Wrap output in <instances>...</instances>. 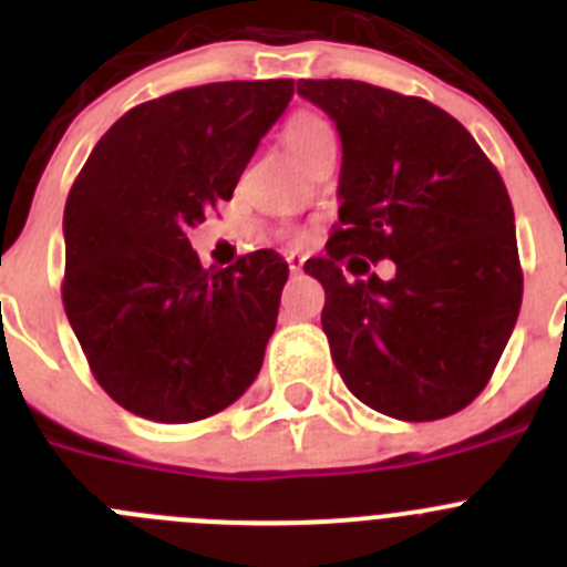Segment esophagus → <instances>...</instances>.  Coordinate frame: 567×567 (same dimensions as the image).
I'll list each match as a JSON object with an SVG mask.
<instances>
[{
    "instance_id": "obj_1",
    "label": "esophagus",
    "mask_w": 567,
    "mask_h": 567,
    "mask_svg": "<svg viewBox=\"0 0 567 567\" xmlns=\"http://www.w3.org/2000/svg\"><path fill=\"white\" fill-rule=\"evenodd\" d=\"M303 260H307V258H303V255H300V252H287V264H289V269H292L295 275H298L300 269H303Z\"/></svg>"
}]
</instances>
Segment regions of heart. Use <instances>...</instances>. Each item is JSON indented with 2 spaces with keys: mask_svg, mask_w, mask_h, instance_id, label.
I'll return each instance as SVG.
<instances>
[{
  "mask_svg": "<svg viewBox=\"0 0 567 567\" xmlns=\"http://www.w3.org/2000/svg\"><path fill=\"white\" fill-rule=\"evenodd\" d=\"M284 138H287L289 150H292L303 164H307L309 158H315L318 153H323V150L338 147V135H334L332 124H329L320 113H312V110H300V113H295L287 122Z\"/></svg>",
  "mask_w": 567,
  "mask_h": 567,
  "instance_id": "obj_1",
  "label": "heart"
}]
</instances>
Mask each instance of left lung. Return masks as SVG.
Here are the masks:
<instances>
[{
  "label": "left lung",
  "mask_w": 567,
  "mask_h": 567,
  "mask_svg": "<svg viewBox=\"0 0 567 567\" xmlns=\"http://www.w3.org/2000/svg\"><path fill=\"white\" fill-rule=\"evenodd\" d=\"M298 93L343 144L338 224L327 255L303 264L327 292L340 378L389 417L457 414L488 385L523 303L508 189L437 104L354 79H300ZM380 259L394 279L371 272Z\"/></svg>",
  "instance_id": "left-lung-1"
}]
</instances>
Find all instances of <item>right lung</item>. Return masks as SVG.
I'll use <instances>...</instances> for the list:
<instances>
[{
	"label": "right lung",
	"mask_w": 567,
	"mask_h": 567,
	"mask_svg": "<svg viewBox=\"0 0 567 567\" xmlns=\"http://www.w3.org/2000/svg\"><path fill=\"white\" fill-rule=\"evenodd\" d=\"M292 93V79L213 82L138 104L70 187L64 312L93 378L138 417H213L260 372L287 260L258 249L204 269L187 229L233 198Z\"/></svg>",
	"instance_id": "add662e5"
}]
</instances>
